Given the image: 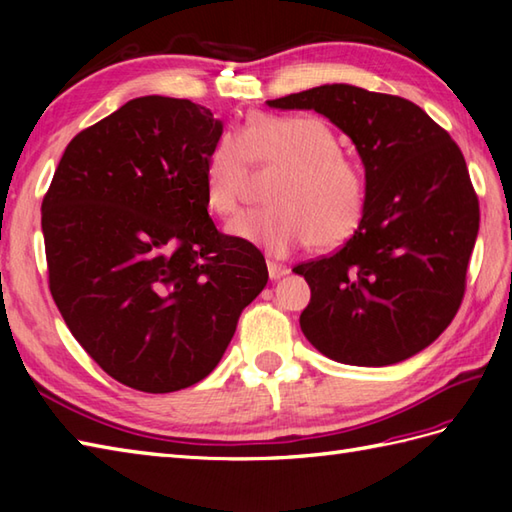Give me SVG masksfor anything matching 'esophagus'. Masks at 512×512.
<instances>
[{
  "mask_svg": "<svg viewBox=\"0 0 512 512\" xmlns=\"http://www.w3.org/2000/svg\"><path fill=\"white\" fill-rule=\"evenodd\" d=\"M288 275V268L284 264H277V262H268V277L270 279H281Z\"/></svg>",
  "mask_w": 512,
  "mask_h": 512,
  "instance_id": "obj_1",
  "label": "esophagus"
}]
</instances>
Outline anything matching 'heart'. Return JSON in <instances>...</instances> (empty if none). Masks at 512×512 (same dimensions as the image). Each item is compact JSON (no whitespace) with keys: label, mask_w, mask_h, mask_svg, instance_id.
I'll return each mask as SVG.
<instances>
[{"label":"heart","mask_w":512,"mask_h":512,"mask_svg":"<svg viewBox=\"0 0 512 512\" xmlns=\"http://www.w3.org/2000/svg\"><path fill=\"white\" fill-rule=\"evenodd\" d=\"M248 160L279 173L268 187V206L228 222L233 237L286 255L303 244L330 250L356 233L367 204L365 171L341 151L339 134L323 118L255 114L239 136L217 140L204 169L206 202L215 213L237 209Z\"/></svg>","instance_id":"1"}]
</instances>
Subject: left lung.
<instances>
[{"label": "left lung", "instance_id": "8db88e82", "mask_svg": "<svg viewBox=\"0 0 512 512\" xmlns=\"http://www.w3.org/2000/svg\"><path fill=\"white\" fill-rule=\"evenodd\" d=\"M275 110H314L350 136L367 204L334 255L299 264L310 303L301 332L336 363L385 367L447 330L464 297L480 204L460 147L416 103L347 83L319 85Z\"/></svg>", "mask_w": 512, "mask_h": 512}]
</instances>
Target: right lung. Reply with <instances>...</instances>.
<instances>
[{
	"label": "right lung",
	"mask_w": 512,
	"mask_h": 512,
	"mask_svg": "<svg viewBox=\"0 0 512 512\" xmlns=\"http://www.w3.org/2000/svg\"><path fill=\"white\" fill-rule=\"evenodd\" d=\"M222 132L187 99H132L70 140L41 204L63 321L103 372L147 394L209 376L268 281L264 255L206 211Z\"/></svg>",
	"instance_id": "add662e5"
}]
</instances>
